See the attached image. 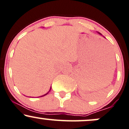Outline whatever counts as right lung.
I'll return each mask as SVG.
<instances>
[{
  "instance_id": "1",
  "label": "right lung",
  "mask_w": 129,
  "mask_h": 129,
  "mask_svg": "<svg viewBox=\"0 0 129 129\" xmlns=\"http://www.w3.org/2000/svg\"><path fill=\"white\" fill-rule=\"evenodd\" d=\"M50 90H51V89H50ZM49 92H50V91H49ZM48 93H46V94H45V95H42V96H44V95H46V94H48ZM42 96H40V97H42Z\"/></svg>"
}]
</instances>
